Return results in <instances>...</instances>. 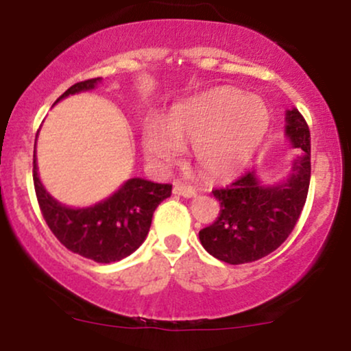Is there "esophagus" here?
Wrapping results in <instances>:
<instances>
[{"instance_id": "34e87169", "label": "esophagus", "mask_w": 351, "mask_h": 351, "mask_svg": "<svg viewBox=\"0 0 351 351\" xmlns=\"http://www.w3.org/2000/svg\"><path fill=\"white\" fill-rule=\"evenodd\" d=\"M173 193L178 196H183V198H191V196L196 195V189L193 186H189V184L175 183V186H173Z\"/></svg>"}]
</instances>
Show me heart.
I'll use <instances>...</instances> for the list:
<instances>
[{"mask_svg": "<svg viewBox=\"0 0 351 351\" xmlns=\"http://www.w3.org/2000/svg\"><path fill=\"white\" fill-rule=\"evenodd\" d=\"M271 114L257 95L223 87L180 107L167 128L147 125L143 148L158 167L178 163L183 145L193 143L196 163L206 175L226 178L243 170L267 134Z\"/></svg>", "mask_w": 351, "mask_h": 351, "instance_id": "heart-1", "label": "heart"}]
</instances>
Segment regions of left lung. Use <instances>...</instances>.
<instances>
[{
	"mask_svg": "<svg viewBox=\"0 0 351 351\" xmlns=\"http://www.w3.org/2000/svg\"><path fill=\"white\" fill-rule=\"evenodd\" d=\"M285 134L299 156L287 181L264 186L247 171L226 188L213 189L219 216L199 231L203 247L228 264H247L276 251L295 228L310 184V130L297 108L285 114Z\"/></svg>",
	"mask_w": 351,
	"mask_h": 351,
	"instance_id": "left-lung-1",
	"label": "left lung"
}]
</instances>
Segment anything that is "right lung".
Masks as SVG:
<instances>
[{
  "label": "right lung",
  "instance_id": "obj_1",
  "mask_svg": "<svg viewBox=\"0 0 351 351\" xmlns=\"http://www.w3.org/2000/svg\"><path fill=\"white\" fill-rule=\"evenodd\" d=\"M99 80L100 77L74 84L58 100L90 90ZM33 180L36 198L52 234L71 252L102 264L117 263L136 251L150 231L156 206L171 195V184L132 178L106 201L90 208L72 209L46 193L38 176L36 155Z\"/></svg>",
  "mask_w": 351,
  "mask_h": 351
}]
</instances>
